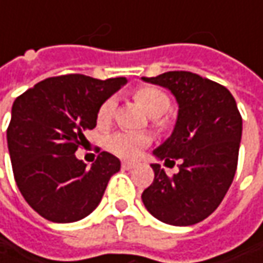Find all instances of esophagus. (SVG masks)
<instances>
[{"label": "esophagus", "mask_w": 263, "mask_h": 263, "mask_svg": "<svg viewBox=\"0 0 263 263\" xmlns=\"http://www.w3.org/2000/svg\"><path fill=\"white\" fill-rule=\"evenodd\" d=\"M135 166H137L135 162H128V160H123V162H122V167H123L125 171H131Z\"/></svg>", "instance_id": "esophagus-1"}]
</instances>
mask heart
Returning a JSON list of instances; mask_svg holds the SVG:
<instances>
[{
	"label": "heart",
	"mask_w": 263,
	"mask_h": 263,
	"mask_svg": "<svg viewBox=\"0 0 263 263\" xmlns=\"http://www.w3.org/2000/svg\"><path fill=\"white\" fill-rule=\"evenodd\" d=\"M135 100L147 110V113L157 120L171 109V98L163 89L157 86H140L135 91ZM118 107L116 97H109L103 101L97 113L98 125H106L113 119ZM107 148L111 153L125 159H134L150 144V138L140 132L120 131L111 134L107 138Z\"/></svg>",
	"instance_id": "b5f03b06"
}]
</instances>
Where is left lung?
<instances>
[{"instance_id": "left-lung-1", "label": "left lung", "mask_w": 263, "mask_h": 263, "mask_svg": "<svg viewBox=\"0 0 263 263\" xmlns=\"http://www.w3.org/2000/svg\"><path fill=\"white\" fill-rule=\"evenodd\" d=\"M145 82L167 88L178 101L172 135L153 153L165 165L181 160L172 177L153 163V184L144 206L156 219L187 227L206 219L221 204L237 169L243 120L233 94L197 73L175 70Z\"/></svg>"}]
</instances>
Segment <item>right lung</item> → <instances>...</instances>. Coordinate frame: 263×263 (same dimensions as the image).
<instances>
[{
	"label": "right lung",
	"mask_w": 263,
	"mask_h": 263,
	"mask_svg": "<svg viewBox=\"0 0 263 263\" xmlns=\"http://www.w3.org/2000/svg\"><path fill=\"white\" fill-rule=\"evenodd\" d=\"M126 84V78L96 79L79 73L38 82L16 98L7 128L13 174L22 196L51 222L84 219L101 201L119 159L101 152L86 166L74 152L86 129L97 125L104 100Z\"/></svg>",
	"instance_id": "add662e5"
}]
</instances>
